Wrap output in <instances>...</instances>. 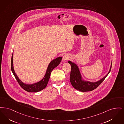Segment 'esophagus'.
Masks as SVG:
<instances>
[{"mask_svg":"<svg viewBox=\"0 0 124 124\" xmlns=\"http://www.w3.org/2000/svg\"><path fill=\"white\" fill-rule=\"evenodd\" d=\"M70 56L69 55H68V54H65L63 57V59L64 60H68L70 59Z\"/></svg>","mask_w":124,"mask_h":124,"instance_id":"1","label":"esophagus"}]
</instances>
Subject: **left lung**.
<instances>
[{
	"label": "left lung",
	"mask_w": 124,
	"mask_h": 124,
	"mask_svg": "<svg viewBox=\"0 0 124 124\" xmlns=\"http://www.w3.org/2000/svg\"><path fill=\"white\" fill-rule=\"evenodd\" d=\"M68 62L71 66L70 75V82L75 89L81 92L91 91L96 88L102 82L110 73L112 64H111L108 73L102 79L95 82H91L83 81L81 79V74L77 66L71 61H69Z\"/></svg>",
	"instance_id": "8db88e82"
}]
</instances>
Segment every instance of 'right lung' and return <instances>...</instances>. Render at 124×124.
<instances>
[{
    "label": "right lung",
    "instance_id": "add662e5",
    "mask_svg": "<svg viewBox=\"0 0 124 124\" xmlns=\"http://www.w3.org/2000/svg\"><path fill=\"white\" fill-rule=\"evenodd\" d=\"M62 57H59L52 61L48 66L47 70L46 71V73L45 74L44 77L43 79V80L40 81L39 82H38L37 83L31 84V85L24 84L19 80V79L16 76L13 69V54H12L11 59V70L16 81L23 89L24 90L28 92H38L42 90L46 87V86H47L52 71L62 61Z\"/></svg>",
    "mask_w": 124,
    "mask_h": 124
}]
</instances>
